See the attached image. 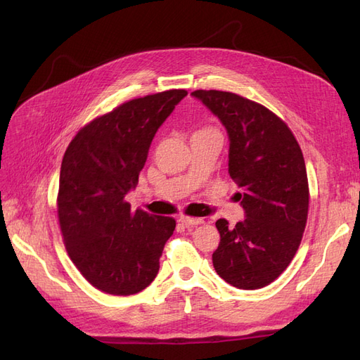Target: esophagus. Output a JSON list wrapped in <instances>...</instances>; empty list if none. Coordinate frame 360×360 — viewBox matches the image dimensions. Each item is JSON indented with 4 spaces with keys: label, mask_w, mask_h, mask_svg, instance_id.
Returning a JSON list of instances; mask_svg holds the SVG:
<instances>
[{
    "label": "esophagus",
    "mask_w": 360,
    "mask_h": 360,
    "mask_svg": "<svg viewBox=\"0 0 360 360\" xmlns=\"http://www.w3.org/2000/svg\"><path fill=\"white\" fill-rule=\"evenodd\" d=\"M179 221L186 226H193V225H198L202 222V219H200V217H191V216H180Z\"/></svg>",
    "instance_id": "1"
}]
</instances>
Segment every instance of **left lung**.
Listing matches in <instances>:
<instances>
[{"label": "left lung", "mask_w": 360, "mask_h": 360, "mask_svg": "<svg viewBox=\"0 0 360 360\" xmlns=\"http://www.w3.org/2000/svg\"><path fill=\"white\" fill-rule=\"evenodd\" d=\"M221 120L230 139L228 172L245 219L221 234L213 266L224 281L242 290L274 282L291 263L308 217L309 189L302 150L288 126L263 105L216 90L191 93Z\"/></svg>", "instance_id": "8db88e82"}]
</instances>
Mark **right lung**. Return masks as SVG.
I'll use <instances>...</instances> for the list:
<instances>
[{"label":"right lung","mask_w":360,"mask_h":360,"mask_svg":"<svg viewBox=\"0 0 360 360\" xmlns=\"http://www.w3.org/2000/svg\"><path fill=\"white\" fill-rule=\"evenodd\" d=\"M184 96L169 90L120 105L82 127L64 153L57 200L63 240L82 276L103 292L130 296L158 275L176 221L134 212L124 198L158 129Z\"/></svg>","instance_id":"right-lung-1"}]
</instances>
